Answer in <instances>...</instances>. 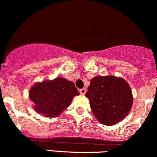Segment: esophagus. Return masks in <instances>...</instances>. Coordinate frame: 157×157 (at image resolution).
<instances>
[{"mask_svg":"<svg viewBox=\"0 0 157 157\" xmlns=\"http://www.w3.org/2000/svg\"><path fill=\"white\" fill-rule=\"evenodd\" d=\"M86 89H85V88H83V89H80V93L81 94L84 95L85 94H86Z\"/></svg>","mask_w":157,"mask_h":157,"instance_id":"obj_1","label":"esophagus"}]
</instances>
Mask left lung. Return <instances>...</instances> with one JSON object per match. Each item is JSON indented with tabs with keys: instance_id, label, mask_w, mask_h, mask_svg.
Wrapping results in <instances>:
<instances>
[{
	"instance_id": "8db88e82",
	"label": "left lung",
	"mask_w": 157,
	"mask_h": 157,
	"mask_svg": "<svg viewBox=\"0 0 157 157\" xmlns=\"http://www.w3.org/2000/svg\"><path fill=\"white\" fill-rule=\"evenodd\" d=\"M86 97L98 121L113 125L123 120L133 104L132 92L128 82L113 76H98L90 82Z\"/></svg>"
}]
</instances>
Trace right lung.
I'll return each instance as SVG.
<instances>
[{"mask_svg":"<svg viewBox=\"0 0 157 157\" xmlns=\"http://www.w3.org/2000/svg\"><path fill=\"white\" fill-rule=\"evenodd\" d=\"M79 94L72 82L57 77L34 85L29 91V98L36 112L53 117L68 107L73 97Z\"/></svg>","mask_w":157,"mask_h":157,"instance_id":"1","label":"right lung"}]
</instances>
